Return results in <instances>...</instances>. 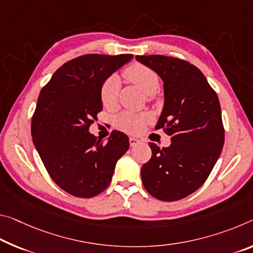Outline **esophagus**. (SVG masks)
<instances>
[{
    "label": "esophagus",
    "instance_id": "esophagus-1",
    "mask_svg": "<svg viewBox=\"0 0 253 253\" xmlns=\"http://www.w3.org/2000/svg\"><path fill=\"white\" fill-rule=\"evenodd\" d=\"M129 144L130 146H136L137 144H139V139H137L136 137H129Z\"/></svg>",
    "mask_w": 253,
    "mask_h": 253
}]
</instances>
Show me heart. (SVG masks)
Returning a JSON list of instances; mask_svg holds the SVG:
<instances>
[{
  "label": "heart",
  "mask_w": 253,
  "mask_h": 253,
  "mask_svg": "<svg viewBox=\"0 0 253 253\" xmlns=\"http://www.w3.org/2000/svg\"><path fill=\"white\" fill-rule=\"evenodd\" d=\"M124 76L127 81L138 86L148 97H153L158 91L160 80L158 74L146 65L139 63L131 64L124 71ZM120 84L116 76H109L100 87V100L107 108H112L117 105ZM148 119L147 114H134V112H123L116 117V126L128 131H137L141 129L144 123Z\"/></svg>",
  "instance_id": "b5f03b06"
}]
</instances>
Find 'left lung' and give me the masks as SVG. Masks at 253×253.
<instances>
[{"instance_id":"1","label":"left lung","mask_w":253,"mask_h":253,"mask_svg":"<svg viewBox=\"0 0 253 253\" xmlns=\"http://www.w3.org/2000/svg\"><path fill=\"white\" fill-rule=\"evenodd\" d=\"M163 80L164 107L155 129L171 137L169 147L150 143L152 158L141 170L150 195L175 202L206 181L224 145L218 97L198 67L172 56H136Z\"/></svg>"}]
</instances>
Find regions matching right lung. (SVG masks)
Masks as SVG:
<instances>
[{
    "label": "right lung",
    "instance_id": "right-lung-1",
    "mask_svg": "<svg viewBox=\"0 0 253 253\" xmlns=\"http://www.w3.org/2000/svg\"><path fill=\"white\" fill-rule=\"evenodd\" d=\"M133 57L79 56L63 64L40 91L31 119L33 141L50 178L75 197L91 198L105 190L129 148L122 131H112L105 143L89 128L102 110V83Z\"/></svg>",
    "mask_w": 253,
    "mask_h": 253
}]
</instances>
